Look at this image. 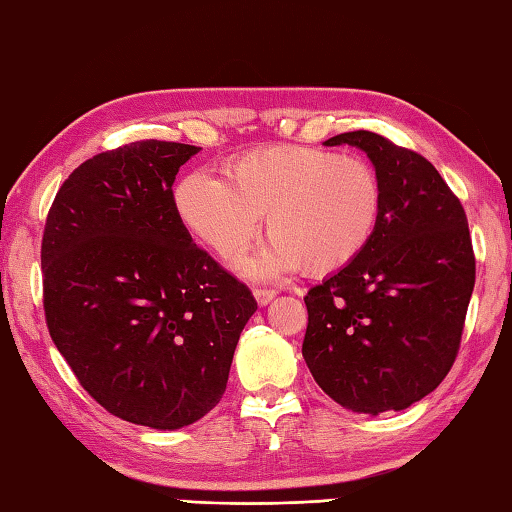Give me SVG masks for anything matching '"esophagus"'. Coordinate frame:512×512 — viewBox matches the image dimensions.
<instances>
[{"label":"esophagus","mask_w":512,"mask_h":512,"mask_svg":"<svg viewBox=\"0 0 512 512\" xmlns=\"http://www.w3.org/2000/svg\"><path fill=\"white\" fill-rule=\"evenodd\" d=\"M254 296H256L258 305H267L276 296V292L274 289H254Z\"/></svg>","instance_id":"34e87169"}]
</instances>
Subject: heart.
Instances as JSON below:
<instances>
[{
    "mask_svg": "<svg viewBox=\"0 0 512 512\" xmlns=\"http://www.w3.org/2000/svg\"><path fill=\"white\" fill-rule=\"evenodd\" d=\"M176 211L200 243L238 260L267 214L272 245L254 274L303 267L325 276L354 263L374 238L383 211V182L368 158L303 144H269L240 153L227 178L194 171L176 187Z\"/></svg>",
    "mask_w": 512,
    "mask_h": 512,
    "instance_id": "obj_1",
    "label": "heart"
}]
</instances>
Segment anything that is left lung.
<instances>
[{"mask_svg":"<svg viewBox=\"0 0 512 512\" xmlns=\"http://www.w3.org/2000/svg\"><path fill=\"white\" fill-rule=\"evenodd\" d=\"M325 144L368 153L383 211L368 249L307 292L303 359L343 408L403 410L435 390L459 354L475 287L466 211L417 151L372 131Z\"/></svg>","mask_w":512,"mask_h":512,"instance_id":"obj_1","label":"left lung"}]
</instances>
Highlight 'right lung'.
Instances as JSON below:
<instances>
[{"label":"right lung","instance_id":"add662e5","mask_svg":"<svg viewBox=\"0 0 512 512\" xmlns=\"http://www.w3.org/2000/svg\"><path fill=\"white\" fill-rule=\"evenodd\" d=\"M200 147L140 140L82 162L42 238L48 334L124 421L176 430L223 399L256 298L191 240L173 180Z\"/></svg>","mask_w":512,"mask_h":512}]
</instances>
